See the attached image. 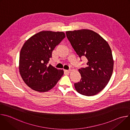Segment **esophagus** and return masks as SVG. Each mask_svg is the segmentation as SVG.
I'll return each mask as SVG.
<instances>
[{
  "label": "esophagus",
  "mask_w": 130,
  "mask_h": 130,
  "mask_svg": "<svg viewBox=\"0 0 130 130\" xmlns=\"http://www.w3.org/2000/svg\"><path fill=\"white\" fill-rule=\"evenodd\" d=\"M65 71L67 73H70L71 71V70L70 69V70H65Z\"/></svg>",
  "instance_id": "1"
}]
</instances>
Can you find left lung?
I'll return each instance as SVG.
<instances>
[{"label":"left lung","instance_id":"obj_1","mask_svg":"<svg viewBox=\"0 0 130 130\" xmlns=\"http://www.w3.org/2000/svg\"><path fill=\"white\" fill-rule=\"evenodd\" d=\"M72 47L80 58L87 60V67L81 68L80 82L75 83L81 95L91 96L98 94L108 84L112 75L114 61L107 42L96 32L88 29L66 32Z\"/></svg>","mask_w":130,"mask_h":130}]
</instances>
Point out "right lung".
<instances>
[{"label":"right lung","instance_id":"obj_1","mask_svg":"<svg viewBox=\"0 0 130 130\" xmlns=\"http://www.w3.org/2000/svg\"><path fill=\"white\" fill-rule=\"evenodd\" d=\"M65 38L63 32L43 31L30 38L22 47L19 70L24 82L38 92H46L57 84L64 74L48 64L52 52Z\"/></svg>","mask_w":130,"mask_h":130}]
</instances>
